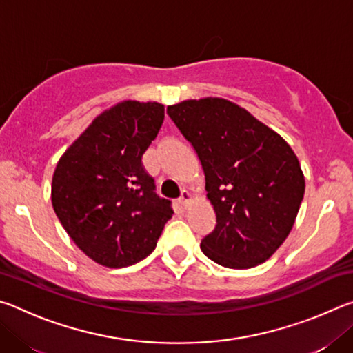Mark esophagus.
<instances>
[{
	"label": "esophagus",
	"mask_w": 353,
	"mask_h": 353,
	"mask_svg": "<svg viewBox=\"0 0 353 353\" xmlns=\"http://www.w3.org/2000/svg\"><path fill=\"white\" fill-rule=\"evenodd\" d=\"M190 202H191V193L188 190H182L181 198H179V204H181V207L187 208L190 205Z\"/></svg>",
	"instance_id": "obj_1"
}]
</instances>
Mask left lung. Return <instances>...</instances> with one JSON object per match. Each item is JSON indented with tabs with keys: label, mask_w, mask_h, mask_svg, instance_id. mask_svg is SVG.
<instances>
[{
	"label": "left lung",
	"mask_w": 353,
	"mask_h": 353,
	"mask_svg": "<svg viewBox=\"0 0 353 353\" xmlns=\"http://www.w3.org/2000/svg\"><path fill=\"white\" fill-rule=\"evenodd\" d=\"M166 112L198 154L216 213L202 252L232 270L266 261L290 235L305 193L294 151L276 130L223 98L187 99Z\"/></svg>",
	"instance_id": "8db88e82"
}]
</instances>
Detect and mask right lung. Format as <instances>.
<instances>
[{"label": "right lung", "instance_id": "add662e5", "mask_svg": "<svg viewBox=\"0 0 353 353\" xmlns=\"http://www.w3.org/2000/svg\"><path fill=\"white\" fill-rule=\"evenodd\" d=\"M163 119V104L123 101L94 118L59 159L52 208L98 265L124 268L143 260L172 216L171 202L154 193V179L141 163Z\"/></svg>", "mask_w": 353, "mask_h": 353}]
</instances>
